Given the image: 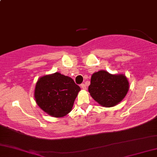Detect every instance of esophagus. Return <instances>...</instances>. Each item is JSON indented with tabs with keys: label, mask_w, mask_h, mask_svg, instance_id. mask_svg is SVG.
<instances>
[{
	"label": "esophagus",
	"mask_w": 157,
	"mask_h": 157,
	"mask_svg": "<svg viewBox=\"0 0 157 157\" xmlns=\"http://www.w3.org/2000/svg\"><path fill=\"white\" fill-rule=\"evenodd\" d=\"M81 87H82L83 90H86V85H85L84 84H81Z\"/></svg>",
	"instance_id": "obj_1"
}]
</instances>
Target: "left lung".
Masks as SVG:
<instances>
[{
    "label": "left lung",
    "instance_id": "1",
    "mask_svg": "<svg viewBox=\"0 0 157 157\" xmlns=\"http://www.w3.org/2000/svg\"><path fill=\"white\" fill-rule=\"evenodd\" d=\"M88 90L92 98L100 105L112 107L126 96L129 82L125 75H112L105 71H100L92 75Z\"/></svg>",
    "mask_w": 157,
    "mask_h": 157
}]
</instances>
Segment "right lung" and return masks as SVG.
<instances>
[{"instance_id":"add662e5","label":"right lung","mask_w":157,"mask_h":157,"mask_svg":"<svg viewBox=\"0 0 157 157\" xmlns=\"http://www.w3.org/2000/svg\"><path fill=\"white\" fill-rule=\"evenodd\" d=\"M81 89L71 77L59 73L38 79L35 89V98L44 112L54 117H63L72 109Z\"/></svg>"}]
</instances>
